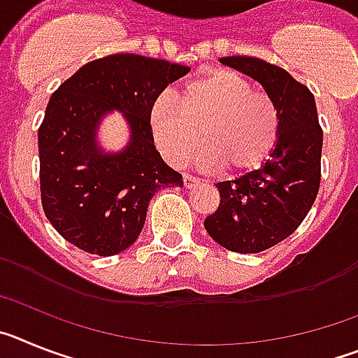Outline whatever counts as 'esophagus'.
I'll use <instances>...</instances> for the list:
<instances>
[{
	"label": "esophagus",
	"instance_id": "34e87169",
	"mask_svg": "<svg viewBox=\"0 0 358 358\" xmlns=\"http://www.w3.org/2000/svg\"><path fill=\"white\" fill-rule=\"evenodd\" d=\"M182 181H185V188H188V189H192V188H197L199 186V179L197 177H194V176H189V173H185V176H182Z\"/></svg>",
	"mask_w": 358,
	"mask_h": 358
}]
</instances>
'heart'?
<instances>
[{"label":"heart","mask_w":358,"mask_h":358,"mask_svg":"<svg viewBox=\"0 0 358 358\" xmlns=\"http://www.w3.org/2000/svg\"><path fill=\"white\" fill-rule=\"evenodd\" d=\"M148 129L161 156L181 166L197 154L202 169L251 172L273 154L280 138V110L231 69H211L182 87L181 102L163 93L150 103Z\"/></svg>","instance_id":"obj_1"}]
</instances>
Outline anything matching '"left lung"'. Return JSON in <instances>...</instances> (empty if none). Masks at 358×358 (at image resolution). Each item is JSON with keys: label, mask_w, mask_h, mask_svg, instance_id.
Masks as SVG:
<instances>
[{"label": "left lung", "mask_w": 358, "mask_h": 358, "mask_svg": "<svg viewBox=\"0 0 358 358\" xmlns=\"http://www.w3.org/2000/svg\"><path fill=\"white\" fill-rule=\"evenodd\" d=\"M251 77L280 110V138L258 170L217 182L220 204L204 220L227 251L260 252L292 235L314 204L321 182L322 131L314 94L280 66L256 57H222Z\"/></svg>", "instance_id": "1"}]
</instances>
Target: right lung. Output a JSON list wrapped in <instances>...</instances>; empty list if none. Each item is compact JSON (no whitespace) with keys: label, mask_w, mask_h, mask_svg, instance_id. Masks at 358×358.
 Returning a JSON list of instances; mask_svg holds the SVG:
<instances>
[{"label":"right lung","mask_w":358,"mask_h":358,"mask_svg":"<svg viewBox=\"0 0 358 358\" xmlns=\"http://www.w3.org/2000/svg\"><path fill=\"white\" fill-rule=\"evenodd\" d=\"M188 66L115 53L82 66L50 98L39 127L41 201L57 233L82 251L113 256L131 248L143 229L150 199L182 186L164 163L148 129L150 103ZM115 110L129 141L101 147L99 127Z\"/></svg>","instance_id":"add662e5"}]
</instances>
